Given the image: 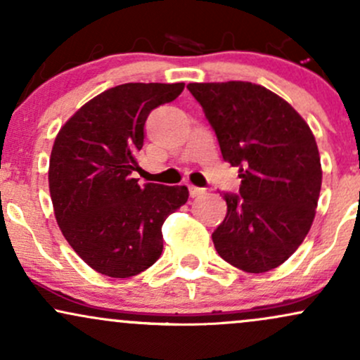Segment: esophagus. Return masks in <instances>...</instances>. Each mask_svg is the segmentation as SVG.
<instances>
[{
	"mask_svg": "<svg viewBox=\"0 0 360 360\" xmlns=\"http://www.w3.org/2000/svg\"><path fill=\"white\" fill-rule=\"evenodd\" d=\"M203 193H205V189L196 188V186H189V196H191V198L200 196V194H203Z\"/></svg>",
	"mask_w": 360,
	"mask_h": 360,
	"instance_id": "esophagus-1",
	"label": "esophagus"
}]
</instances>
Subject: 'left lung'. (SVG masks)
Masks as SVG:
<instances>
[{
    "label": "left lung",
    "mask_w": 360,
    "mask_h": 360,
    "mask_svg": "<svg viewBox=\"0 0 360 360\" xmlns=\"http://www.w3.org/2000/svg\"><path fill=\"white\" fill-rule=\"evenodd\" d=\"M217 134L223 159L238 167V194L223 193L226 217L212 238L223 260L267 272L295 254L311 229L321 164L300 113L264 86L189 82Z\"/></svg>",
    "instance_id": "obj_1"
}]
</instances>
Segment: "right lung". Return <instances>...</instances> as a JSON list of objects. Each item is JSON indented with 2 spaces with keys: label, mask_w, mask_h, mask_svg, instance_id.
Returning a JSON list of instances; mask_svg holds the SVG:
<instances>
[{
  "label": "right lung",
  "mask_w": 360,
  "mask_h": 360,
  "mask_svg": "<svg viewBox=\"0 0 360 360\" xmlns=\"http://www.w3.org/2000/svg\"><path fill=\"white\" fill-rule=\"evenodd\" d=\"M184 82H127L103 91L65 122L53 142L49 188L69 245L100 274L131 278L162 254V225L188 201L186 186L139 184L137 152L152 110Z\"/></svg>",
  "instance_id": "1"
}]
</instances>
